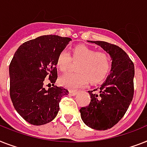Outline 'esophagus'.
<instances>
[{
	"label": "esophagus",
	"instance_id": "1",
	"mask_svg": "<svg viewBox=\"0 0 147 147\" xmlns=\"http://www.w3.org/2000/svg\"><path fill=\"white\" fill-rule=\"evenodd\" d=\"M77 93L78 91H76V90H69V94L71 96H76Z\"/></svg>",
	"mask_w": 147,
	"mask_h": 147
}]
</instances>
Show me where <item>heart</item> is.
<instances>
[{"mask_svg":"<svg viewBox=\"0 0 147 147\" xmlns=\"http://www.w3.org/2000/svg\"><path fill=\"white\" fill-rule=\"evenodd\" d=\"M71 59L79 62L76 73H67L59 78L63 86L69 89L82 88L88 84L89 80L93 84L103 80L110 70V60L104 52H96L86 45H78L72 50V58L66 50L62 51L58 55L57 66L61 71L69 69Z\"/></svg>","mask_w":147,"mask_h":147,"instance_id":"b5f03b06","label":"heart"}]
</instances>
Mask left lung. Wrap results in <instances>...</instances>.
Masks as SVG:
<instances>
[{
    "mask_svg": "<svg viewBox=\"0 0 147 147\" xmlns=\"http://www.w3.org/2000/svg\"><path fill=\"white\" fill-rule=\"evenodd\" d=\"M109 54L112 59L110 74L107 80L93 90H89L90 102L80 109L87 126L98 131L109 129L116 125L127 110L134 96V65L119 47L105 41H92Z\"/></svg>",
    "mask_w": 147,
    "mask_h": 147,
    "instance_id": "8db88e82",
    "label": "left lung"
}]
</instances>
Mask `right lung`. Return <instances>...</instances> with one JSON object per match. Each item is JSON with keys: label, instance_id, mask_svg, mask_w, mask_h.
I'll use <instances>...</instances> for the list:
<instances>
[{"label": "right lung", "instance_id": "right-lung-1", "mask_svg": "<svg viewBox=\"0 0 147 147\" xmlns=\"http://www.w3.org/2000/svg\"><path fill=\"white\" fill-rule=\"evenodd\" d=\"M71 40L58 35H43L26 41L16 51L9 66V95L13 107L28 123L42 125L56 118L62 96L68 90L54 85L58 55ZM49 77L54 86L44 88Z\"/></svg>", "mask_w": 147, "mask_h": 147}]
</instances>
